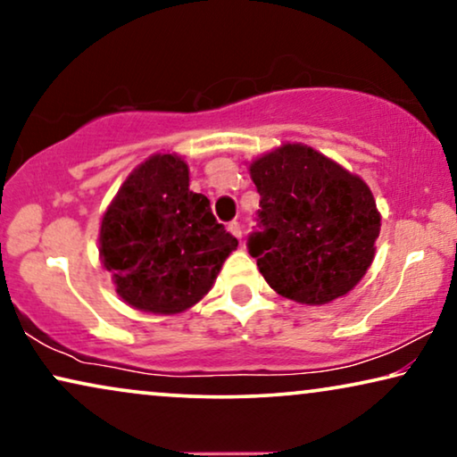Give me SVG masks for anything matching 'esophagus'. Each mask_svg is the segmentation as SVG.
I'll use <instances>...</instances> for the list:
<instances>
[{"label":"esophagus","mask_w":457,"mask_h":457,"mask_svg":"<svg viewBox=\"0 0 457 457\" xmlns=\"http://www.w3.org/2000/svg\"><path fill=\"white\" fill-rule=\"evenodd\" d=\"M228 230H230V233H233V235L237 237V239L241 241V237H243V230H241V224H239V222H237V220L228 222Z\"/></svg>","instance_id":"obj_1"}]
</instances>
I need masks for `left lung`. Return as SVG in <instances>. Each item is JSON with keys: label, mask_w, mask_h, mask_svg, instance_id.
<instances>
[{"label": "left lung", "mask_w": 457, "mask_h": 457, "mask_svg": "<svg viewBox=\"0 0 457 457\" xmlns=\"http://www.w3.org/2000/svg\"><path fill=\"white\" fill-rule=\"evenodd\" d=\"M260 193L247 249L268 285L322 305L352 291L374 258L380 214L364 180L299 143L249 166Z\"/></svg>", "instance_id": "left-lung-1"}]
</instances>
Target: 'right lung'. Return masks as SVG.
Listing matches in <instances>:
<instances>
[{
  "instance_id": "right-lung-1",
  "label": "right lung",
  "mask_w": 457,
  "mask_h": 457,
  "mask_svg": "<svg viewBox=\"0 0 457 457\" xmlns=\"http://www.w3.org/2000/svg\"><path fill=\"white\" fill-rule=\"evenodd\" d=\"M237 239L189 191V168L158 154L118 191L99 230V253L116 291L137 310L179 314L210 291Z\"/></svg>"
}]
</instances>
